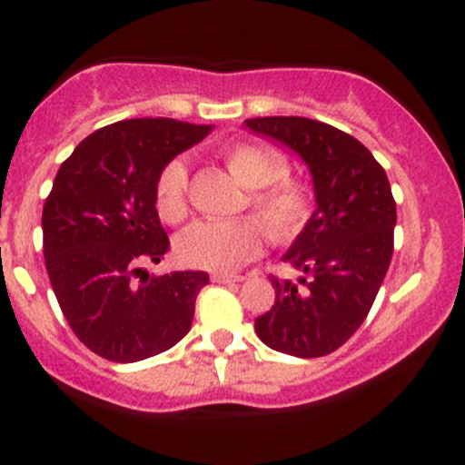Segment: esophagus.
Returning a JSON list of instances; mask_svg holds the SVG:
<instances>
[{
  "mask_svg": "<svg viewBox=\"0 0 465 465\" xmlns=\"http://www.w3.org/2000/svg\"><path fill=\"white\" fill-rule=\"evenodd\" d=\"M244 275L238 273H212V282L216 284H236V282H242Z\"/></svg>",
  "mask_w": 465,
  "mask_h": 465,
  "instance_id": "obj_1",
  "label": "esophagus"
}]
</instances>
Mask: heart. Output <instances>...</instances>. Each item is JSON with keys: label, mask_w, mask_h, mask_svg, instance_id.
<instances>
[{"label": "heart", "mask_w": 465, "mask_h": 465, "mask_svg": "<svg viewBox=\"0 0 465 465\" xmlns=\"http://www.w3.org/2000/svg\"><path fill=\"white\" fill-rule=\"evenodd\" d=\"M221 162L233 179L247 188L242 210L254 218L225 223H196L177 238V258L207 271H232L253 260L269 240L288 247L303 236L314 216L311 181L288 174V159L275 148L255 142H236L223 148ZM190 177L181 159H173L154 179V210L165 225H181L190 216Z\"/></svg>", "instance_id": "heart-1"}]
</instances>
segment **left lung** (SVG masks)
I'll list each match as a JSON object with an SVG mask.
<instances>
[{
  "label": "left lung",
  "instance_id": "obj_1",
  "mask_svg": "<svg viewBox=\"0 0 465 465\" xmlns=\"http://www.w3.org/2000/svg\"><path fill=\"white\" fill-rule=\"evenodd\" d=\"M244 124L300 153L317 194L311 225L284 255L303 277L269 275L275 303L255 319V332L300 359L332 354L365 322L391 262L396 201L385 168L356 137L311 117H251Z\"/></svg>",
  "mask_w": 465,
  "mask_h": 465
}]
</instances>
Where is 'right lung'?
Instances as JSON below:
<instances>
[{
    "label": "right lung",
    "mask_w": 465,
    "mask_h": 465,
    "mask_svg": "<svg viewBox=\"0 0 465 465\" xmlns=\"http://www.w3.org/2000/svg\"><path fill=\"white\" fill-rule=\"evenodd\" d=\"M210 129L165 117L122 120L84 137L58 168L41 216L45 271L72 332L106 361L151 359L188 334L210 275L139 273L170 249L154 179Z\"/></svg>",
    "instance_id": "right-lung-1"
}]
</instances>
